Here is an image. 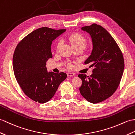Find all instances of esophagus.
<instances>
[{
    "label": "esophagus",
    "mask_w": 135,
    "mask_h": 135,
    "mask_svg": "<svg viewBox=\"0 0 135 135\" xmlns=\"http://www.w3.org/2000/svg\"><path fill=\"white\" fill-rule=\"evenodd\" d=\"M75 74L73 73H67L68 76H75Z\"/></svg>",
    "instance_id": "34e87169"
}]
</instances>
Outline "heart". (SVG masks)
<instances>
[{
	"mask_svg": "<svg viewBox=\"0 0 135 135\" xmlns=\"http://www.w3.org/2000/svg\"><path fill=\"white\" fill-rule=\"evenodd\" d=\"M68 40L71 43L74 48H82L84 49L87 45V40L81 34L74 33L70 34L68 36ZM61 41L59 40L56 44V51H58L61 45Z\"/></svg>",
	"mask_w": 135,
	"mask_h": 135,
	"instance_id": "b5f03b06",
	"label": "heart"
}]
</instances>
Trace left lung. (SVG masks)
Masks as SVG:
<instances>
[{
  "label": "left lung",
  "mask_w": 135,
  "mask_h": 135,
  "mask_svg": "<svg viewBox=\"0 0 135 135\" xmlns=\"http://www.w3.org/2000/svg\"><path fill=\"white\" fill-rule=\"evenodd\" d=\"M92 38L91 54L84 62L93 67L90 78L79 74L82 80L80 93L87 101L97 103L111 97L120 84L124 69L120 48L109 33L96 23L82 27Z\"/></svg>",
  "instance_id": "obj_1"
}]
</instances>
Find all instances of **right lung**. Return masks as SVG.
<instances>
[{
  "mask_svg": "<svg viewBox=\"0 0 135 135\" xmlns=\"http://www.w3.org/2000/svg\"><path fill=\"white\" fill-rule=\"evenodd\" d=\"M65 31L39 28L24 37L15 48L12 58L15 77L25 94L34 101H49L66 79L65 73H48L45 66L52 57V41Z\"/></svg>",
  "mask_w": 135,
  "mask_h": 135,
  "instance_id": "add662e5",
  "label": "right lung"
}]
</instances>
